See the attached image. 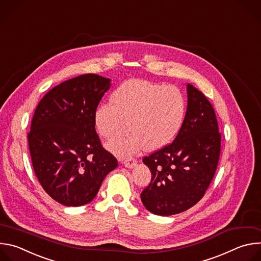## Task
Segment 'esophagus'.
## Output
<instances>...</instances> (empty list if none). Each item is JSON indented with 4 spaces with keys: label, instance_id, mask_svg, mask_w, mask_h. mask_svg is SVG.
I'll use <instances>...</instances> for the list:
<instances>
[{
    "label": "esophagus",
    "instance_id": "obj_1",
    "mask_svg": "<svg viewBox=\"0 0 261 261\" xmlns=\"http://www.w3.org/2000/svg\"><path fill=\"white\" fill-rule=\"evenodd\" d=\"M136 163H137V161L135 159H133V158H129L127 160H124V162H123V164L127 168H133L136 165Z\"/></svg>",
    "mask_w": 261,
    "mask_h": 261
}]
</instances>
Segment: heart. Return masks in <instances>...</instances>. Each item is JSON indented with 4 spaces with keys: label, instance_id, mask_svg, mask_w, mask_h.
<instances>
[{
    "label": "heart",
    "instance_id": "b5f03b06",
    "mask_svg": "<svg viewBox=\"0 0 261 261\" xmlns=\"http://www.w3.org/2000/svg\"><path fill=\"white\" fill-rule=\"evenodd\" d=\"M111 103L101 104L95 115L99 134L110 139L133 132L107 143L119 157L136 154L144 146L150 150L169 143L177 134L185 116V99L174 86L131 80L113 94Z\"/></svg>",
    "mask_w": 261,
    "mask_h": 261
}]
</instances>
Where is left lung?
<instances>
[{
    "label": "left lung",
    "instance_id": "obj_1",
    "mask_svg": "<svg viewBox=\"0 0 261 261\" xmlns=\"http://www.w3.org/2000/svg\"><path fill=\"white\" fill-rule=\"evenodd\" d=\"M188 105L174 140L146 156L152 179L140 197L147 211L170 216L187 211L204 195L215 175L221 134L215 110L206 97L187 85Z\"/></svg>",
    "mask_w": 261,
    "mask_h": 261
}]
</instances>
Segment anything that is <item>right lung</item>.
Instances as JSON below:
<instances>
[{
  "instance_id": "add662e5",
  "label": "right lung",
  "mask_w": 261,
  "mask_h": 261,
  "mask_svg": "<svg viewBox=\"0 0 261 261\" xmlns=\"http://www.w3.org/2000/svg\"><path fill=\"white\" fill-rule=\"evenodd\" d=\"M110 80L85 74L53 88L40 100L28 134L33 168L44 191L66 206L97 195L118 161L95 130L97 106Z\"/></svg>"
}]
</instances>
